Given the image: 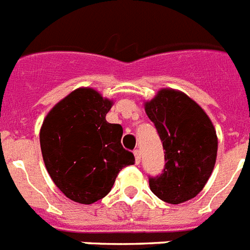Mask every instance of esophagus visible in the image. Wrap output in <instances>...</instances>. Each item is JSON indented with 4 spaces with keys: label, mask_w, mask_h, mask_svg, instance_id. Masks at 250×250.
Returning <instances> with one entry per match:
<instances>
[{
    "label": "esophagus",
    "mask_w": 250,
    "mask_h": 250,
    "mask_svg": "<svg viewBox=\"0 0 250 250\" xmlns=\"http://www.w3.org/2000/svg\"><path fill=\"white\" fill-rule=\"evenodd\" d=\"M134 156H135V164L141 163V151H139V149H135Z\"/></svg>",
    "instance_id": "esophagus-1"
}]
</instances>
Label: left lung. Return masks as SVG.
I'll use <instances>...</instances> for the list:
<instances>
[{
    "mask_svg": "<svg viewBox=\"0 0 250 250\" xmlns=\"http://www.w3.org/2000/svg\"><path fill=\"white\" fill-rule=\"evenodd\" d=\"M165 149L163 174L149 178V188L169 204H181L200 193L214 169L218 138L211 120L188 95L161 89L145 103Z\"/></svg>",
    "mask_w": 250,
    "mask_h": 250,
    "instance_id": "1",
    "label": "left lung"
}]
</instances>
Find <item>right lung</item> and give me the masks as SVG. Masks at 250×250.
I'll list each match as a JSON object with an SVG mask.
<instances>
[{
    "label": "right lung",
    "instance_id": "obj_1",
    "mask_svg": "<svg viewBox=\"0 0 250 250\" xmlns=\"http://www.w3.org/2000/svg\"><path fill=\"white\" fill-rule=\"evenodd\" d=\"M113 101L93 87H79L43 119L40 145L46 170L65 196L93 204L111 191L134 155L121 146L123 126L105 120Z\"/></svg>",
    "mask_w": 250,
    "mask_h": 250
}]
</instances>
